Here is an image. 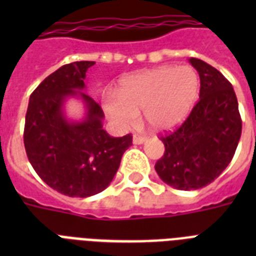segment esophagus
<instances>
[{
  "label": "esophagus",
  "instance_id": "1",
  "mask_svg": "<svg viewBox=\"0 0 256 256\" xmlns=\"http://www.w3.org/2000/svg\"><path fill=\"white\" fill-rule=\"evenodd\" d=\"M146 140H148V138H146V136H132V142H134L136 144H144V142H146Z\"/></svg>",
  "mask_w": 256,
  "mask_h": 256
}]
</instances>
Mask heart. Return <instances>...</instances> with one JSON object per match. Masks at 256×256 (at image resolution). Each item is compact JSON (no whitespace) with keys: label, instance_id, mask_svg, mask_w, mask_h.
Here are the masks:
<instances>
[{"label":"heart","instance_id":"1","mask_svg":"<svg viewBox=\"0 0 256 256\" xmlns=\"http://www.w3.org/2000/svg\"><path fill=\"white\" fill-rule=\"evenodd\" d=\"M199 76L190 66H162L124 78L118 96H104V108L120 128H132L144 112L148 128L164 132L186 120L199 96Z\"/></svg>","mask_w":256,"mask_h":256}]
</instances>
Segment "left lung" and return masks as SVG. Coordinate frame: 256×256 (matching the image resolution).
Listing matches in <instances>:
<instances>
[{"label":"left lung","instance_id":"8db88e82","mask_svg":"<svg viewBox=\"0 0 256 256\" xmlns=\"http://www.w3.org/2000/svg\"><path fill=\"white\" fill-rule=\"evenodd\" d=\"M200 78L199 100L172 132L160 136L164 154L156 164L160 178L178 190L210 184L228 166L242 134L234 88L220 72L190 58Z\"/></svg>","mask_w":256,"mask_h":256}]
</instances>
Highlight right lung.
<instances>
[{"instance_id":"1","label":"right lung","mask_w":256,"mask_h":256,"mask_svg":"<svg viewBox=\"0 0 256 256\" xmlns=\"http://www.w3.org/2000/svg\"><path fill=\"white\" fill-rule=\"evenodd\" d=\"M94 64L72 62L56 70L32 92L26 112L24 144L29 162L48 186L68 196L86 198L104 191L132 144V134L108 136L102 128L100 106L80 92ZM76 95L88 110L81 122L68 120L62 108L66 98Z\"/></svg>"}]
</instances>
